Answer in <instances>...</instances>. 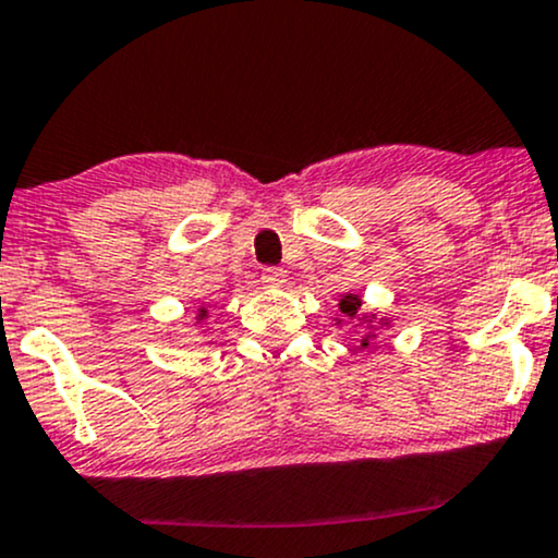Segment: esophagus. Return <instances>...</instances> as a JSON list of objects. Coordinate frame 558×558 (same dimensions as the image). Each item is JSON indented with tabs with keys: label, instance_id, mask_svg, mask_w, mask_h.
I'll return each instance as SVG.
<instances>
[{
	"label": "esophagus",
	"instance_id": "34e87169",
	"mask_svg": "<svg viewBox=\"0 0 558 558\" xmlns=\"http://www.w3.org/2000/svg\"><path fill=\"white\" fill-rule=\"evenodd\" d=\"M260 281H263V284H266V287H281V284H284V271H281V268H277V266L263 268Z\"/></svg>",
	"mask_w": 558,
	"mask_h": 558
}]
</instances>
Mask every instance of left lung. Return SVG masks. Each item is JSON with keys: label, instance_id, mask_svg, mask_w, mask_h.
<instances>
[{"label": "left lung", "instance_id": "1", "mask_svg": "<svg viewBox=\"0 0 558 558\" xmlns=\"http://www.w3.org/2000/svg\"><path fill=\"white\" fill-rule=\"evenodd\" d=\"M361 298L353 295V292H345V295H340V311L342 316L350 318V322H355V327L361 329V340L359 345L361 350L372 348L374 345V337H377V331L381 327H390V322L387 318H377V313H361ZM337 324H342L340 318H337Z\"/></svg>", "mask_w": 558, "mask_h": 558}]
</instances>
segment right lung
Masks as SVG:
<instances>
[{
    "instance_id": "right-lung-1",
    "label": "right lung",
    "mask_w": 558,
    "mask_h": 558,
    "mask_svg": "<svg viewBox=\"0 0 558 558\" xmlns=\"http://www.w3.org/2000/svg\"><path fill=\"white\" fill-rule=\"evenodd\" d=\"M208 318V308H197V324H203Z\"/></svg>"
}]
</instances>
